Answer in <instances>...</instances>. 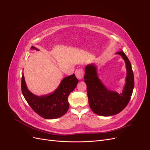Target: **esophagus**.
<instances>
[{"label": "esophagus", "mask_w": 150, "mask_h": 150, "mask_svg": "<svg viewBox=\"0 0 150 150\" xmlns=\"http://www.w3.org/2000/svg\"><path fill=\"white\" fill-rule=\"evenodd\" d=\"M75 75L78 79H82L84 77V70L83 68L76 69L75 71Z\"/></svg>", "instance_id": "1"}]
</instances>
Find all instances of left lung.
<instances>
[{"label":"left lung","mask_w":150,"mask_h":150,"mask_svg":"<svg viewBox=\"0 0 150 150\" xmlns=\"http://www.w3.org/2000/svg\"><path fill=\"white\" fill-rule=\"evenodd\" d=\"M126 65V83L122 92L118 93L108 89L97 76L96 68L93 64L85 68L84 82L87 85V93L91 109L95 114L109 116L116 115L128 105L134 88V75L131 62L123 51L117 52Z\"/></svg>","instance_id":"obj_1"}]
</instances>
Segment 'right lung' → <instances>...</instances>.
<instances>
[{"label":"right lung","instance_id":"1","mask_svg":"<svg viewBox=\"0 0 150 150\" xmlns=\"http://www.w3.org/2000/svg\"><path fill=\"white\" fill-rule=\"evenodd\" d=\"M31 49L38 51L33 46ZM78 82V79L73 74L63 79L54 93L38 96L27 88L24 76L22 75L21 89L26 101L37 114L45 119H56L65 115L67 111L69 105L68 96L75 89Z\"/></svg>","mask_w":150,"mask_h":150}]
</instances>
